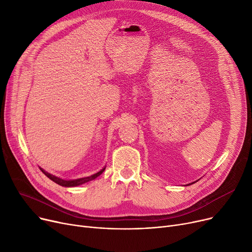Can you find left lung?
Here are the masks:
<instances>
[{"label": "left lung", "instance_id": "obj_1", "mask_svg": "<svg viewBox=\"0 0 252 252\" xmlns=\"http://www.w3.org/2000/svg\"><path fill=\"white\" fill-rule=\"evenodd\" d=\"M192 184H193V183H192Z\"/></svg>", "mask_w": 252, "mask_h": 252}]
</instances>
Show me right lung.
<instances>
[{"mask_svg":"<svg viewBox=\"0 0 252 252\" xmlns=\"http://www.w3.org/2000/svg\"><path fill=\"white\" fill-rule=\"evenodd\" d=\"M41 170L43 171V173L50 179V180H52L53 182H55L56 184H58V185H60V186H63V187H75V186H78V185H82V184H84V183H87V182H89V181H92V180H95L97 177H99L103 171L105 170V167L103 168V169H101L99 173H97V174H95V175H93V176H91V177H87V178H82V179H77V180H70V181H66V180H62V179H59V178H57V177H55V176H52L51 174H49V173H47V171H45L44 169H42L41 168Z\"/></svg>","mask_w":252,"mask_h":252,"instance_id":"right-lung-1","label":"right lung"}]
</instances>
